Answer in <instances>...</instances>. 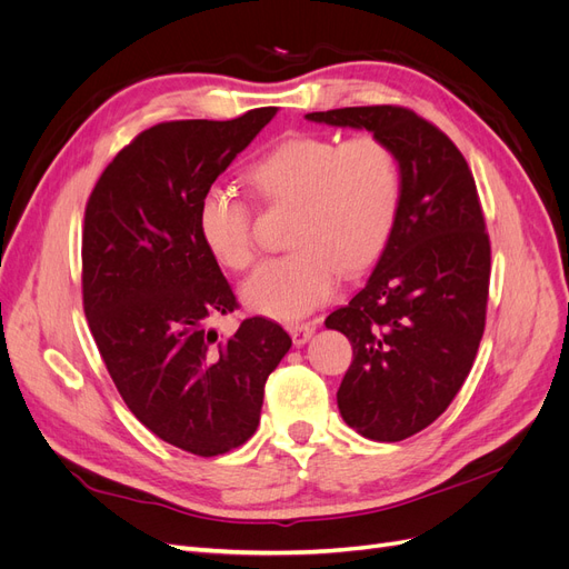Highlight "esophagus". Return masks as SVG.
I'll return each instance as SVG.
<instances>
[{"label":"esophagus","instance_id":"34e87169","mask_svg":"<svg viewBox=\"0 0 569 569\" xmlns=\"http://www.w3.org/2000/svg\"><path fill=\"white\" fill-rule=\"evenodd\" d=\"M316 332V325L313 322H297V325H289V335L295 339L297 347H303V343L313 337Z\"/></svg>","mask_w":569,"mask_h":569}]
</instances>
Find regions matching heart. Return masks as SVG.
Wrapping results in <instances>:
<instances>
[{
  "label": "heart",
  "instance_id": "1",
  "mask_svg": "<svg viewBox=\"0 0 569 569\" xmlns=\"http://www.w3.org/2000/svg\"><path fill=\"white\" fill-rule=\"evenodd\" d=\"M249 178L270 203L295 206L287 256L263 263L242 287L253 313L299 320L332 297L339 274L360 272L385 251L401 206V163L375 134L341 142L295 134L258 159ZM199 234L220 266L253 263L251 211L226 184L203 189Z\"/></svg>",
  "mask_w": 569,
  "mask_h": 569
}]
</instances>
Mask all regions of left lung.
Returning <instances> with one entry per match:
<instances>
[{
	"mask_svg": "<svg viewBox=\"0 0 569 569\" xmlns=\"http://www.w3.org/2000/svg\"><path fill=\"white\" fill-rule=\"evenodd\" d=\"M368 130L401 163V206L366 287L327 316L353 360L337 391L343 422L372 441L432 425L470 375L485 335L491 247L475 178L439 128L403 107L306 113Z\"/></svg>",
	"mask_w": 569,
	"mask_h": 569,
	"instance_id": "left-lung-1",
	"label": "left lung"
}]
</instances>
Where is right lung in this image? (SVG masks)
Masks as SVG:
<instances>
[{
    "mask_svg": "<svg viewBox=\"0 0 569 569\" xmlns=\"http://www.w3.org/2000/svg\"><path fill=\"white\" fill-rule=\"evenodd\" d=\"M274 113L144 130L107 166L84 209L82 303L111 380L147 429L203 458L256 432L268 375L291 347L266 318L218 337L211 320L237 299L197 222L203 189Z\"/></svg>",
    "mask_w": 569,
    "mask_h": 569,
    "instance_id": "right-lung-1",
    "label": "right lung"
}]
</instances>
